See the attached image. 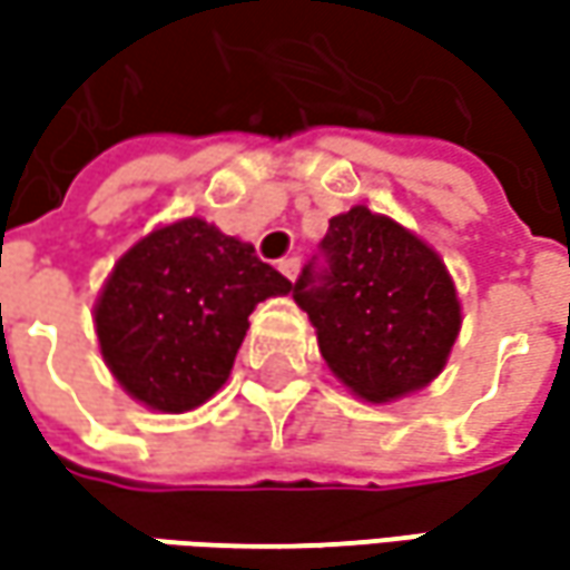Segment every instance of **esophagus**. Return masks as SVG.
Instances as JSON below:
<instances>
[{"mask_svg": "<svg viewBox=\"0 0 570 570\" xmlns=\"http://www.w3.org/2000/svg\"><path fill=\"white\" fill-rule=\"evenodd\" d=\"M297 269H301V259H297V256H285V259H278V273L285 275V278H292V282H295Z\"/></svg>", "mask_w": 570, "mask_h": 570, "instance_id": "1", "label": "esophagus"}]
</instances>
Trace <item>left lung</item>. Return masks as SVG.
<instances>
[{"mask_svg":"<svg viewBox=\"0 0 570 570\" xmlns=\"http://www.w3.org/2000/svg\"><path fill=\"white\" fill-rule=\"evenodd\" d=\"M326 269L304 266L292 295L317 330L323 362L367 403L434 381L460 336L463 307L444 259L415 230L367 206L330 218Z\"/></svg>","mask_w":570,"mask_h":570,"instance_id":"8db88e82","label":"left lung"}]
</instances>
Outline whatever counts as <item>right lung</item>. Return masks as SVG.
I'll list each match as a JSON object with an SVG mask.
<instances>
[{"label":"right lung","mask_w":570,"mask_h":570,"mask_svg":"<svg viewBox=\"0 0 570 570\" xmlns=\"http://www.w3.org/2000/svg\"><path fill=\"white\" fill-rule=\"evenodd\" d=\"M288 292L250 244L189 215L114 263L95 301L100 355L132 400L189 412L225 386L253 307Z\"/></svg>","instance_id":"1"}]
</instances>
